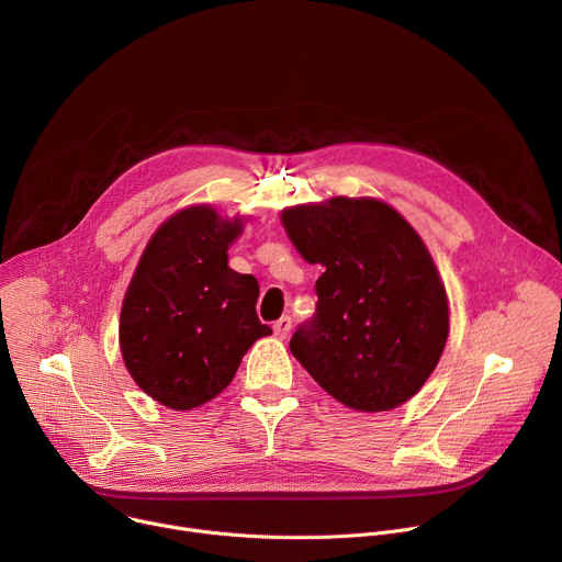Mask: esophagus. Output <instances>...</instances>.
<instances>
[{
  "instance_id": "34e87169",
  "label": "esophagus",
  "mask_w": 562,
  "mask_h": 562,
  "mask_svg": "<svg viewBox=\"0 0 562 562\" xmlns=\"http://www.w3.org/2000/svg\"><path fill=\"white\" fill-rule=\"evenodd\" d=\"M273 331H276L278 338H286L289 331H291V317H289V315H282L280 319H276Z\"/></svg>"
}]
</instances>
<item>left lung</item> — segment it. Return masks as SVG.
<instances>
[{"instance_id":"8db88e82","label":"left lung","mask_w":562,"mask_h":562,"mask_svg":"<svg viewBox=\"0 0 562 562\" xmlns=\"http://www.w3.org/2000/svg\"><path fill=\"white\" fill-rule=\"evenodd\" d=\"M300 256L323 265L315 315L289 347L338 403L375 414L414 397L436 369L449 304L414 226L371 198H331L282 211Z\"/></svg>"}]
</instances>
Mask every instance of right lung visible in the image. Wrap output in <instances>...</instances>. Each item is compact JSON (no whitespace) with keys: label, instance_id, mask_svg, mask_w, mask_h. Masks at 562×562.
Instances as JSON below:
<instances>
[{"label":"right lung","instance_id":"add662e5","mask_svg":"<svg viewBox=\"0 0 562 562\" xmlns=\"http://www.w3.org/2000/svg\"><path fill=\"white\" fill-rule=\"evenodd\" d=\"M243 220L189 206L155 231L126 289L120 349L137 386L189 412L233 380L243 356L271 331L256 313L254 276L228 267Z\"/></svg>","mask_w":562,"mask_h":562}]
</instances>
